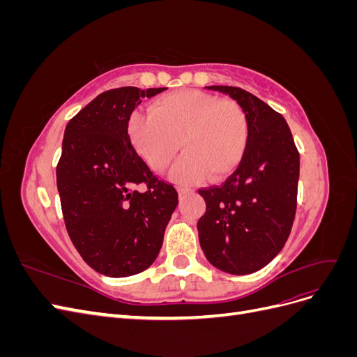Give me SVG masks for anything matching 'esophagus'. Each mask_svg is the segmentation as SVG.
Masks as SVG:
<instances>
[{
	"mask_svg": "<svg viewBox=\"0 0 357 357\" xmlns=\"http://www.w3.org/2000/svg\"><path fill=\"white\" fill-rule=\"evenodd\" d=\"M177 190H178V195H180V197H185V195H188V193L192 192V189L185 188V186H180Z\"/></svg>",
	"mask_w": 357,
	"mask_h": 357,
	"instance_id": "1",
	"label": "esophagus"
}]
</instances>
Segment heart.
<instances>
[{"instance_id":"1","label":"heart","mask_w":357,"mask_h":357,"mask_svg":"<svg viewBox=\"0 0 357 357\" xmlns=\"http://www.w3.org/2000/svg\"><path fill=\"white\" fill-rule=\"evenodd\" d=\"M128 134L135 152L155 172L167 169L181 147L185 155L172 168V180L197 183L208 174L211 180H220L244 158L248 119L234 100L177 91L156 98L149 114L132 113Z\"/></svg>"}]
</instances>
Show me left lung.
Masks as SVG:
<instances>
[{
    "label": "left lung",
    "mask_w": 357,
    "mask_h": 357,
    "mask_svg": "<svg viewBox=\"0 0 357 357\" xmlns=\"http://www.w3.org/2000/svg\"><path fill=\"white\" fill-rule=\"evenodd\" d=\"M229 95L248 119L244 158L222 186L199 189L205 214L199 244L220 271L244 275L262 269L282 250L294 225L299 153L284 117L253 93L208 86Z\"/></svg>",
    "instance_id": "1"
}]
</instances>
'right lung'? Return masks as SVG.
<instances>
[{
  "mask_svg": "<svg viewBox=\"0 0 357 357\" xmlns=\"http://www.w3.org/2000/svg\"><path fill=\"white\" fill-rule=\"evenodd\" d=\"M165 89L102 92L66 128L56 167L63 220L83 261L100 274L129 277L152 265L178 204L177 190L153 176L128 135L142 98ZM142 182L144 192L135 189Z\"/></svg>",
  "mask_w": 357,
  "mask_h": 357,
  "instance_id": "right-lung-1",
  "label": "right lung"
}]
</instances>
